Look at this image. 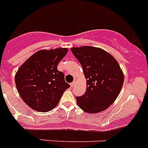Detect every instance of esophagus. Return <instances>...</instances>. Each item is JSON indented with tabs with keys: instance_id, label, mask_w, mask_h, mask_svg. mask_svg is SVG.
<instances>
[{
	"instance_id": "esophagus-1",
	"label": "esophagus",
	"mask_w": 148,
	"mask_h": 148,
	"mask_svg": "<svg viewBox=\"0 0 148 148\" xmlns=\"http://www.w3.org/2000/svg\"><path fill=\"white\" fill-rule=\"evenodd\" d=\"M76 85V82H75V81H74V82H72L71 83V86L72 87V88H73V87H74V85Z\"/></svg>"
}]
</instances>
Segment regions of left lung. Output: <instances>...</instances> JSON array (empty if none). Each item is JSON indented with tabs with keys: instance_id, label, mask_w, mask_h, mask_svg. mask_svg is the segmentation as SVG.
Returning <instances> with one entry per match:
<instances>
[{
	"instance_id": "1",
	"label": "left lung",
	"mask_w": 148,
	"mask_h": 148,
	"mask_svg": "<svg viewBox=\"0 0 148 148\" xmlns=\"http://www.w3.org/2000/svg\"><path fill=\"white\" fill-rule=\"evenodd\" d=\"M71 50L82 65L87 79L85 93L76 98L77 105L88 113L107 110L123 85L124 75L118 61L101 48L84 46Z\"/></svg>"
}]
</instances>
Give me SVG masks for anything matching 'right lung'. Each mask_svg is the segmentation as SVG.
<instances>
[{
    "mask_svg": "<svg viewBox=\"0 0 148 148\" xmlns=\"http://www.w3.org/2000/svg\"><path fill=\"white\" fill-rule=\"evenodd\" d=\"M67 52V48L41 49L19 68L15 75L16 89L30 108L41 112L52 110L70 87L57 69Z\"/></svg>",
    "mask_w": 148,
    "mask_h": 148,
    "instance_id": "right-lung-1",
    "label": "right lung"
}]
</instances>
